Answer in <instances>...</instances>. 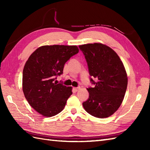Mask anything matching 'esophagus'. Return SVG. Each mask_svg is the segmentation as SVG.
Listing matches in <instances>:
<instances>
[{
  "mask_svg": "<svg viewBox=\"0 0 150 150\" xmlns=\"http://www.w3.org/2000/svg\"><path fill=\"white\" fill-rule=\"evenodd\" d=\"M80 88H73V90H74L75 91H79V90H80Z\"/></svg>",
  "mask_w": 150,
  "mask_h": 150,
  "instance_id": "esophagus-1",
  "label": "esophagus"
}]
</instances>
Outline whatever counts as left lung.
<instances>
[{
    "label": "left lung",
    "instance_id": "obj_1",
    "mask_svg": "<svg viewBox=\"0 0 150 150\" xmlns=\"http://www.w3.org/2000/svg\"><path fill=\"white\" fill-rule=\"evenodd\" d=\"M88 63L90 75L96 79L91 82L94 88H87L88 99L83 107L97 118L110 117L119 109L125 95L128 76L122 62L117 53L101 43L79 46Z\"/></svg>",
    "mask_w": 150,
    "mask_h": 150
}]
</instances>
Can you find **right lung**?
<instances>
[{
    "label": "right lung",
    "mask_w": 150,
    "mask_h": 150,
    "mask_svg": "<svg viewBox=\"0 0 150 150\" xmlns=\"http://www.w3.org/2000/svg\"><path fill=\"white\" fill-rule=\"evenodd\" d=\"M77 46H42L31 54L22 73V91L28 103L42 116H55L64 108L72 87L57 84L70 57L79 53Z\"/></svg>",
    "instance_id": "add662e5"
}]
</instances>
